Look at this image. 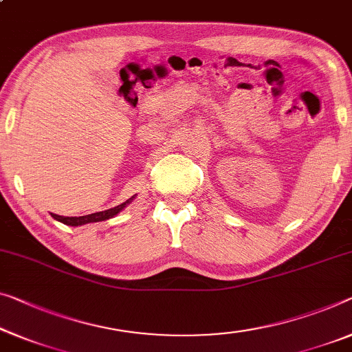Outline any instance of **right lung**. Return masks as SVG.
I'll list each match as a JSON object with an SVG mask.
<instances>
[{
  "mask_svg": "<svg viewBox=\"0 0 352 352\" xmlns=\"http://www.w3.org/2000/svg\"><path fill=\"white\" fill-rule=\"evenodd\" d=\"M135 194L133 197H129L128 201L120 204V206L113 207V208H109V210H104V212H98V213H91V214H85V217H61V214H55L52 213V217L56 221H60L63 224H66V226H83V224H88V223H98V221H106L109 218H113L115 214H118L122 210L134 201Z\"/></svg>",
  "mask_w": 352,
  "mask_h": 352,
  "instance_id": "add662e5",
  "label": "right lung"
}]
</instances>
